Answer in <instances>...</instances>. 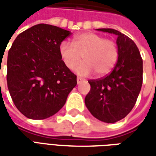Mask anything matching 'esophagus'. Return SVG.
Masks as SVG:
<instances>
[{"mask_svg":"<svg viewBox=\"0 0 156 156\" xmlns=\"http://www.w3.org/2000/svg\"><path fill=\"white\" fill-rule=\"evenodd\" d=\"M82 81H83V79H82V78H81V77H77V83H78V84H79V83H81Z\"/></svg>","mask_w":156,"mask_h":156,"instance_id":"obj_1","label":"esophagus"}]
</instances>
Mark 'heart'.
<instances>
[{"label": "heart", "instance_id": "1", "mask_svg": "<svg viewBox=\"0 0 156 156\" xmlns=\"http://www.w3.org/2000/svg\"><path fill=\"white\" fill-rule=\"evenodd\" d=\"M59 54L64 65L73 69L81 62L75 71L81 75H87L93 71L97 75L108 74L118 59V48L115 41L106 39L95 33H84L75 36L73 45L64 41L59 46Z\"/></svg>", "mask_w": 156, "mask_h": 156}]
</instances>
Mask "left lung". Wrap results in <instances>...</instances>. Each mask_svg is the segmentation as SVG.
Wrapping results in <instances>:
<instances>
[{
	"label": "left lung",
	"instance_id": "obj_1",
	"mask_svg": "<svg viewBox=\"0 0 156 156\" xmlns=\"http://www.w3.org/2000/svg\"><path fill=\"white\" fill-rule=\"evenodd\" d=\"M97 30L116 34L118 61L110 74L89 80L90 91L85 104L96 119L114 123L123 119L134 108L142 85V59L135 43L112 28Z\"/></svg>",
	"mask_w": 156,
	"mask_h": 156
}]
</instances>
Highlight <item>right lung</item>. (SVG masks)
<instances>
[{"mask_svg": "<svg viewBox=\"0 0 156 156\" xmlns=\"http://www.w3.org/2000/svg\"><path fill=\"white\" fill-rule=\"evenodd\" d=\"M70 34L56 26L34 25L20 34L9 50V91L17 109L29 119L56 114L77 84L59 54V46Z\"/></svg>", "mask_w": 156, "mask_h": 156, "instance_id": "add662e5", "label": "right lung"}]
</instances>
